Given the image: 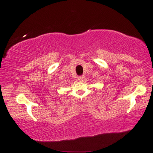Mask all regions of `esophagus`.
Wrapping results in <instances>:
<instances>
[{"label":"esophagus","mask_w":153,"mask_h":153,"mask_svg":"<svg viewBox=\"0 0 153 153\" xmlns=\"http://www.w3.org/2000/svg\"><path fill=\"white\" fill-rule=\"evenodd\" d=\"M84 78H85V75H80V76L78 77V80L80 81H82L84 80Z\"/></svg>","instance_id":"34e87169"}]
</instances>
